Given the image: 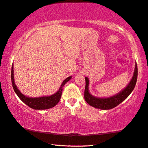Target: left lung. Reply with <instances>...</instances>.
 I'll use <instances>...</instances> for the list:
<instances>
[{
  "label": "left lung",
  "mask_w": 148,
  "mask_h": 148,
  "mask_svg": "<svg viewBox=\"0 0 148 148\" xmlns=\"http://www.w3.org/2000/svg\"><path fill=\"white\" fill-rule=\"evenodd\" d=\"M138 78V67L137 64H135V69H134L133 76L126 87L118 92L115 95L112 96L108 98H98L94 96L90 93L89 91V79L88 77H85L86 86L84 90V99L88 104L100 110H110L115 108L117 106L125 100L130 94L132 93L135 88Z\"/></svg>",
  "instance_id": "8db88e82"
}]
</instances>
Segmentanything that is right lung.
<instances>
[{"mask_svg":"<svg viewBox=\"0 0 148 148\" xmlns=\"http://www.w3.org/2000/svg\"><path fill=\"white\" fill-rule=\"evenodd\" d=\"M13 68L14 67H13L12 64V70H11V81H12L13 89H14L16 95L18 96V98L21 99L25 104H26L28 106H29L30 108H31L34 110H46L54 107L60 100L64 86L65 84L68 82L72 78V76H69L67 78H66L65 80L62 82V83L60 87L59 88V90L56 92V93L52 94V95L36 97V98H30V97H28L24 95V94H22V92H20V90L18 89L16 84H15V82L14 79V69H13Z\"/></svg>","mask_w":148,"mask_h":148,"instance_id":"1","label":"right lung"}]
</instances>
